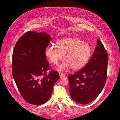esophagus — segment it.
Masks as SVG:
<instances>
[{"label": "esophagus", "instance_id": "34e87169", "mask_svg": "<svg viewBox=\"0 0 120 120\" xmlns=\"http://www.w3.org/2000/svg\"><path fill=\"white\" fill-rule=\"evenodd\" d=\"M59 75H60V78H61L65 77V76H66V75H65V74L63 73H59Z\"/></svg>", "mask_w": 120, "mask_h": 120}]
</instances>
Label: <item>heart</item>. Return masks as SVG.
<instances>
[{
  "label": "heart",
  "mask_w": 120,
  "mask_h": 120,
  "mask_svg": "<svg viewBox=\"0 0 120 120\" xmlns=\"http://www.w3.org/2000/svg\"><path fill=\"white\" fill-rule=\"evenodd\" d=\"M57 47L48 46L45 49V57L50 62L57 65L62 59L65 60L56 68L59 72L68 71L70 68L78 70L84 68L89 61L91 53L90 45L76 37H67L56 43Z\"/></svg>",
  "instance_id": "heart-1"
}]
</instances>
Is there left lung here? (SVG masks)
<instances>
[{"label":"left lung","instance_id":"left-lung-1","mask_svg":"<svg viewBox=\"0 0 120 120\" xmlns=\"http://www.w3.org/2000/svg\"><path fill=\"white\" fill-rule=\"evenodd\" d=\"M108 63V53L98 39L97 47L86 66L69 76V91L73 101L86 104L98 97L106 83Z\"/></svg>","mask_w":120,"mask_h":120}]
</instances>
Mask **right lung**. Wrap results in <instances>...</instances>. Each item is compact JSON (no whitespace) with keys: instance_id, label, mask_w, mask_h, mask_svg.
Masks as SVG:
<instances>
[{"instance_id":"obj_1","label":"right lung","mask_w":120,"mask_h":120,"mask_svg":"<svg viewBox=\"0 0 120 120\" xmlns=\"http://www.w3.org/2000/svg\"><path fill=\"white\" fill-rule=\"evenodd\" d=\"M50 40L47 32L29 31L19 39L14 49L12 75L23 98L30 104L47 102L60 79L57 71L46 74L49 63L44 51Z\"/></svg>"}]
</instances>
